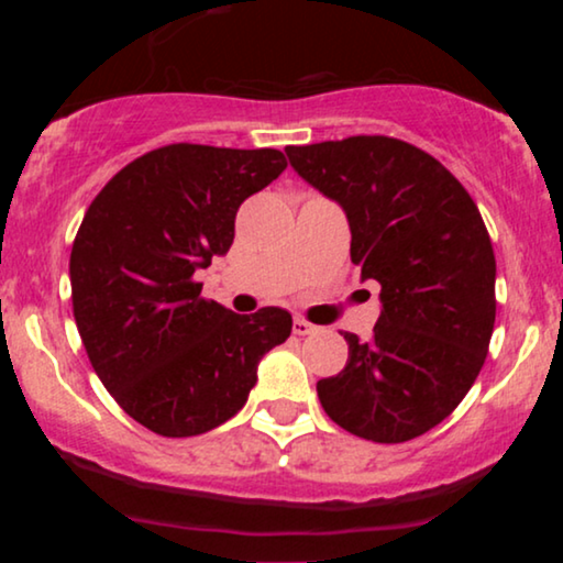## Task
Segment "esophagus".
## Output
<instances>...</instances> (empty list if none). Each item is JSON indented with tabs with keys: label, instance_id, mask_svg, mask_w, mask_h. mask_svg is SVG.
<instances>
[{
	"label": "esophagus",
	"instance_id": "esophagus-1",
	"mask_svg": "<svg viewBox=\"0 0 563 563\" xmlns=\"http://www.w3.org/2000/svg\"><path fill=\"white\" fill-rule=\"evenodd\" d=\"M291 330H295V335H312V333H318V325H312V322H307L305 318H295V325H291Z\"/></svg>",
	"mask_w": 563,
	"mask_h": 563
}]
</instances>
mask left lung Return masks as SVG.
<instances>
[{"instance_id":"obj_1","label":"left lung","mask_w":563,"mask_h":563,"mask_svg":"<svg viewBox=\"0 0 563 563\" xmlns=\"http://www.w3.org/2000/svg\"><path fill=\"white\" fill-rule=\"evenodd\" d=\"M284 151L305 181L343 207L351 261L382 287L372 338L343 333V372L318 382L322 410L366 441H412L456 410L487 358L497 314L487 225L456 176L399 137Z\"/></svg>"}]
</instances>
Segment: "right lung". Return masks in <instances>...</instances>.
Returning <instances> with one entry per match:
<instances>
[{"label":"right lung","instance_id":"1","mask_svg":"<svg viewBox=\"0 0 563 563\" xmlns=\"http://www.w3.org/2000/svg\"><path fill=\"white\" fill-rule=\"evenodd\" d=\"M284 168L274 148L161 145L84 214L68 264L76 328L114 402L153 433L189 438L233 418L258 361L291 333L287 310L235 314L195 279L233 245L238 207Z\"/></svg>","mask_w":563,"mask_h":563}]
</instances>
